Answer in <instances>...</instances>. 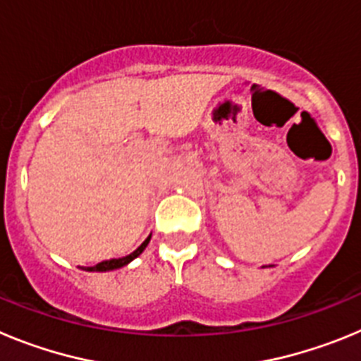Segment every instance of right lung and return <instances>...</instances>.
I'll list each match as a JSON object with an SVG mask.
<instances>
[{"label":"right lung","instance_id":"add662e5","mask_svg":"<svg viewBox=\"0 0 361 361\" xmlns=\"http://www.w3.org/2000/svg\"><path fill=\"white\" fill-rule=\"evenodd\" d=\"M149 238H152V235H149V237L146 238V240L142 242V244L139 245V247H137L135 251H133V253L126 255V257H121V258H110V260H103V262L95 264V266H92V267H81V269H85V271H95V273H106V271L121 269V267L128 266V264L132 262V260H135V258L139 257V255H141L142 251L146 250V245H148Z\"/></svg>","mask_w":361,"mask_h":361}]
</instances>
